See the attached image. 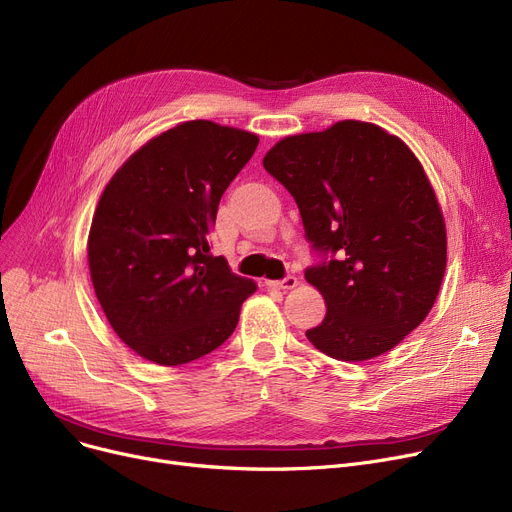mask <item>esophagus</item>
<instances>
[{
  "label": "esophagus",
  "instance_id": "1",
  "mask_svg": "<svg viewBox=\"0 0 512 512\" xmlns=\"http://www.w3.org/2000/svg\"><path fill=\"white\" fill-rule=\"evenodd\" d=\"M270 286H276V288H280V290H292V288L299 286V278L288 276V278H284V280H280V282H270Z\"/></svg>",
  "mask_w": 512,
  "mask_h": 512
}]
</instances>
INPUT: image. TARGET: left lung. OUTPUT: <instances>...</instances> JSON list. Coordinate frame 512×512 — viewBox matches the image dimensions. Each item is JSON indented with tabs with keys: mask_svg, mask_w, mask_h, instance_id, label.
<instances>
[{
	"mask_svg": "<svg viewBox=\"0 0 512 512\" xmlns=\"http://www.w3.org/2000/svg\"><path fill=\"white\" fill-rule=\"evenodd\" d=\"M301 211L313 247L334 253L305 272L326 301L307 330L338 361L375 359L432 311L446 272V224L421 161L378 124L342 120L290 134L263 157Z\"/></svg>",
	"mask_w": 512,
	"mask_h": 512,
	"instance_id": "obj_1",
	"label": "left lung"
}]
</instances>
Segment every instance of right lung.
Here are the masks:
<instances>
[{"label":"right lung","instance_id":"right-lung-1","mask_svg":"<svg viewBox=\"0 0 512 512\" xmlns=\"http://www.w3.org/2000/svg\"><path fill=\"white\" fill-rule=\"evenodd\" d=\"M259 145L255 132L182 122L134 151L105 184L87 259L118 338L157 365L224 344L257 284L209 253L218 205Z\"/></svg>","mask_w":512,"mask_h":512}]
</instances>
